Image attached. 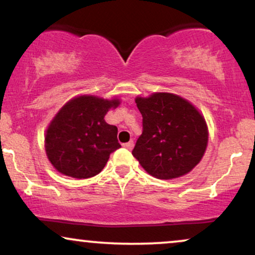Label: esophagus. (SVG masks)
<instances>
[{"instance_id": "esophagus-1", "label": "esophagus", "mask_w": 255, "mask_h": 255, "mask_svg": "<svg viewBox=\"0 0 255 255\" xmlns=\"http://www.w3.org/2000/svg\"><path fill=\"white\" fill-rule=\"evenodd\" d=\"M124 147H125V149H128V150L132 149V147H133V142H132V140H130V142H128V143H125L124 144Z\"/></svg>"}]
</instances>
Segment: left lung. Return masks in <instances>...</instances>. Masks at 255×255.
<instances>
[{"mask_svg":"<svg viewBox=\"0 0 255 255\" xmlns=\"http://www.w3.org/2000/svg\"><path fill=\"white\" fill-rule=\"evenodd\" d=\"M143 132L132 155L159 180L181 177L199 164L208 144V128L193 104L172 93L137 97Z\"/></svg>","mask_w":255,"mask_h":255,"instance_id":"1","label":"left lung"}]
</instances>
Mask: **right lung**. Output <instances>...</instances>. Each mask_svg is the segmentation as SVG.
Returning <instances> with one entry per match:
<instances>
[{
	"label": "right lung",
	"instance_id": "right-lung-1",
	"mask_svg": "<svg viewBox=\"0 0 255 255\" xmlns=\"http://www.w3.org/2000/svg\"><path fill=\"white\" fill-rule=\"evenodd\" d=\"M119 103L80 96L62 106L45 137L47 157L56 170L74 178L93 177L103 170L110 155L121 147L117 127L104 119Z\"/></svg>",
	"mask_w": 255,
	"mask_h": 255
}]
</instances>
